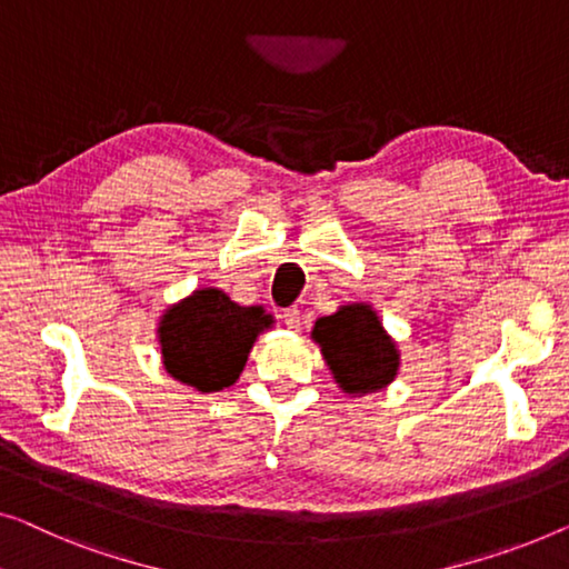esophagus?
Instances as JSON below:
<instances>
[{"mask_svg":"<svg viewBox=\"0 0 569 569\" xmlns=\"http://www.w3.org/2000/svg\"><path fill=\"white\" fill-rule=\"evenodd\" d=\"M281 319H283V325H286L288 329H296V332H299V329H301V325H303V317H301V311H299V307L283 309V313H281Z\"/></svg>","mask_w":569,"mask_h":569,"instance_id":"34e87169","label":"esophagus"}]
</instances>
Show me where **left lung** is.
<instances>
[{
    "label": "left lung",
    "instance_id": "obj_1",
    "mask_svg": "<svg viewBox=\"0 0 569 569\" xmlns=\"http://www.w3.org/2000/svg\"><path fill=\"white\" fill-rule=\"evenodd\" d=\"M311 335L347 393H370L393 380L398 370L396 345L370 307L352 303L332 317H321Z\"/></svg>",
    "mask_w": 569,
    "mask_h": 569
}]
</instances>
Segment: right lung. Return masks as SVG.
Returning <instances> with one entry per match:
<instances>
[{
    "label": "right lung",
    "mask_w": 569,
    "mask_h": 569,
    "mask_svg": "<svg viewBox=\"0 0 569 569\" xmlns=\"http://www.w3.org/2000/svg\"><path fill=\"white\" fill-rule=\"evenodd\" d=\"M270 327L260 307H237L217 288H203L176 303L160 321L166 370L201 393L232 386L248 362L258 332Z\"/></svg>",
    "instance_id": "1"
}]
</instances>
